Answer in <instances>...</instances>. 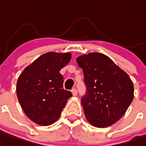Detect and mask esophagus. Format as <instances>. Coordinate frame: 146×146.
Instances as JSON below:
<instances>
[{
  "mask_svg": "<svg viewBox=\"0 0 146 146\" xmlns=\"http://www.w3.org/2000/svg\"><path fill=\"white\" fill-rule=\"evenodd\" d=\"M72 93L73 94V96H76L78 94V91H77L76 88H73L72 90Z\"/></svg>",
  "mask_w": 146,
  "mask_h": 146,
  "instance_id": "esophagus-1",
  "label": "esophagus"
}]
</instances>
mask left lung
Returning a JSON list of instances; mask_svg holds the SVG:
<instances>
[{"label": "left lung", "mask_w": 146, "mask_h": 146, "mask_svg": "<svg viewBox=\"0 0 146 146\" xmlns=\"http://www.w3.org/2000/svg\"><path fill=\"white\" fill-rule=\"evenodd\" d=\"M77 62L83 70L86 87L81 100L86 118L96 127L111 126L133 101L134 88L130 78L101 53L79 56Z\"/></svg>", "instance_id": "left-lung-1"}]
</instances>
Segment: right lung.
<instances>
[{
    "mask_svg": "<svg viewBox=\"0 0 146 146\" xmlns=\"http://www.w3.org/2000/svg\"><path fill=\"white\" fill-rule=\"evenodd\" d=\"M71 53L47 52L27 66L19 77L17 95L29 118L41 126L57 120L71 91L63 88V76L59 73L69 62Z\"/></svg>",
    "mask_w": 146,
    "mask_h": 146,
    "instance_id": "obj_1",
    "label": "right lung"
}]
</instances>
